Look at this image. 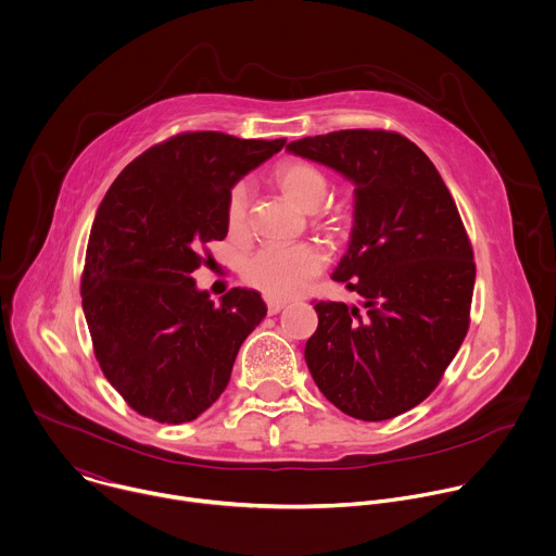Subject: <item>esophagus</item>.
<instances>
[{"label": "esophagus", "mask_w": 556, "mask_h": 556, "mask_svg": "<svg viewBox=\"0 0 556 556\" xmlns=\"http://www.w3.org/2000/svg\"><path fill=\"white\" fill-rule=\"evenodd\" d=\"M282 308H285V302H282V300H271V298L267 300V313H269V315H276V313H280Z\"/></svg>", "instance_id": "obj_1"}]
</instances>
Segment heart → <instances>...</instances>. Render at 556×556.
<instances>
[{
    "mask_svg": "<svg viewBox=\"0 0 556 556\" xmlns=\"http://www.w3.org/2000/svg\"><path fill=\"white\" fill-rule=\"evenodd\" d=\"M274 178L282 195L306 213L317 211L328 195L326 174L304 161L282 163ZM324 219L328 224L330 217ZM337 219L339 217H332V222ZM224 222L230 237H243L248 224V187L243 182L228 191ZM324 263L321 250L313 243L265 245L245 261L243 280L271 300H287L298 295L306 282L324 269Z\"/></svg>",
    "mask_w": 556,
    "mask_h": 556,
    "instance_id": "heart-1",
    "label": "heart"
}]
</instances>
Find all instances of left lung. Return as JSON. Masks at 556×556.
<instances>
[{
	"mask_svg": "<svg viewBox=\"0 0 556 556\" xmlns=\"http://www.w3.org/2000/svg\"><path fill=\"white\" fill-rule=\"evenodd\" d=\"M287 152L354 185L350 243L332 280L363 302L315 304L308 371L345 415L391 419L430 395L467 334L476 265L460 215L430 159L402 135L339 130Z\"/></svg>",
	"mask_w": 556,
	"mask_h": 556,
	"instance_id": "8db88e82",
	"label": "left lung"
}]
</instances>
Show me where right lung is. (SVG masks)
<instances>
[{
  "mask_svg": "<svg viewBox=\"0 0 556 556\" xmlns=\"http://www.w3.org/2000/svg\"><path fill=\"white\" fill-rule=\"evenodd\" d=\"M287 139L187 132L150 148L111 185L91 228L83 308L109 382L143 417L185 424L226 389L237 352L265 319L254 289L219 304L191 274L226 239L228 191Z\"/></svg>",
  "mask_w": 556,
  "mask_h": 556,
  "instance_id": "right-lung-1",
  "label": "right lung"
}]
</instances>
